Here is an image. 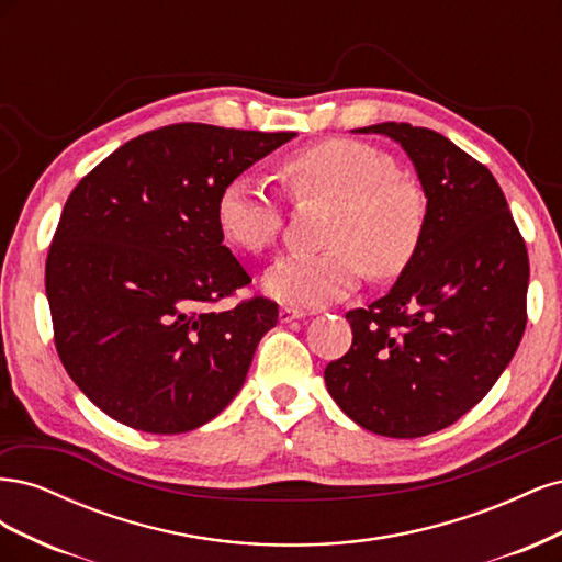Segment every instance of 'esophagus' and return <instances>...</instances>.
<instances>
[{
  "label": "esophagus",
  "instance_id": "34e87169",
  "mask_svg": "<svg viewBox=\"0 0 562 562\" xmlns=\"http://www.w3.org/2000/svg\"><path fill=\"white\" fill-rule=\"evenodd\" d=\"M302 316H304L302 310H293V307H281V310H279V321H281V323H291V321H297V318H302Z\"/></svg>",
  "mask_w": 562,
  "mask_h": 562
}]
</instances>
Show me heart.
Returning a JSON list of instances; mask_svg holds the SVG:
<instances>
[{
  "label": "heart",
  "mask_w": 562,
  "mask_h": 562,
  "mask_svg": "<svg viewBox=\"0 0 562 562\" xmlns=\"http://www.w3.org/2000/svg\"><path fill=\"white\" fill-rule=\"evenodd\" d=\"M281 178L295 199L330 203L326 252L293 255L269 269L265 291L285 304L333 302L351 293L366 269L375 279L398 277L427 232V196L398 173L396 159L378 145L328 138L281 161ZM223 239L244 252L277 246L283 211L250 176L229 178L215 199Z\"/></svg>",
  "instance_id": "1"
}]
</instances>
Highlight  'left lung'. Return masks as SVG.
<instances>
[{"mask_svg":"<svg viewBox=\"0 0 562 562\" xmlns=\"http://www.w3.org/2000/svg\"><path fill=\"white\" fill-rule=\"evenodd\" d=\"M401 143L427 194V232L391 291L347 312L353 342L326 366L335 403L363 429L419 438L450 427L499 380L527 323L530 260L502 187L431 128H359Z\"/></svg>","mask_w":562,"mask_h":562,"instance_id":"obj_1","label":"left lung"}]
</instances>
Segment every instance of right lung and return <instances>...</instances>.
<instances>
[{
	"label": "right lung",
	"instance_id": "add662e5",
	"mask_svg": "<svg viewBox=\"0 0 562 562\" xmlns=\"http://www.w3.org/2000/svg\"><path fill=\"white\" fill-rule=\"evenodd\" d=\"M295 133L171 124L100 161L67 196L46 258L54 342L72 382L147 434L211 422L244 386L279 304L213 310L250 283L215 199Z\"/></svg>",
	"mask_w": 562,
	"mask_h": 562
}]
</instances>
